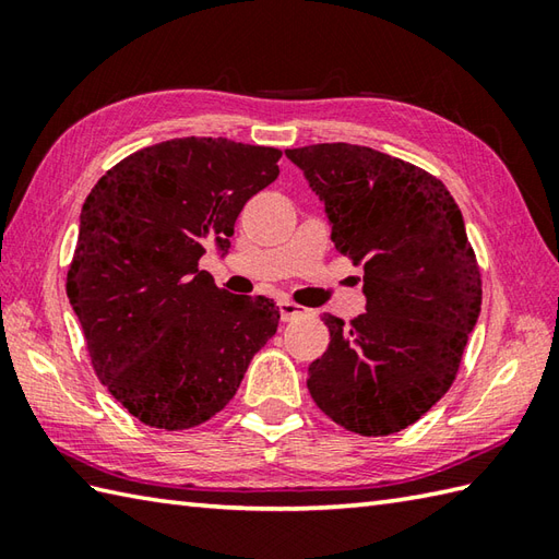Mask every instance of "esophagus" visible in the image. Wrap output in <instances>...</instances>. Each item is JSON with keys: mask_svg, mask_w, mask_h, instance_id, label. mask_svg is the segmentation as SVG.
I'll return each mask as SVG.
<instances>
[{"mask_svg": "<svg viewBox=\"0 0 559 559\" xmlns=\"http://www.w3.org/2000/svg\"><path fill=\"white\" fill-rule=\"evenodd\" d=\"M278 310H281V319H283V322H293V319H298V317L305 314L302 307L290 302V300H281V302H278Z\"/></svg>", "mask_w": 559, "mask_h": 559, "instance_id": "34e87169", "label": "esophagus"}]
</instances>
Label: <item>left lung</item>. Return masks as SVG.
I'll list each match as a JSON object with an SVG mask.
<instances>
[{
  "mask_svg": "<svg viewBox=\"0 0 559 559\" xmlns=\"http://www.w3.org/2000/svg\"><path fill=\"white\" fill-rule=\"evenodd\" d=\"M324 201L336 249L365 271L362 314H324L329 348L307 370L322 413L384 437L420 420L454 384L483 283L466 225L435 175L353 144L288 148Z\"/></svg>",
  "mask_w": 559,
  "mask_h": 559,
  "instance_id": "obj_1",
  "label": "left lung"
}]
</instances>
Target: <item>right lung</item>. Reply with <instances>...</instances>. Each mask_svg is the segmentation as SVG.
Listing matches in <instances>:
<instances>
[{
  "instance_id": "obj_1",
  "label": "right lung",
  "mask_w": 559,
  "mask_h": 559,
  "mask_svg": "<svg viewBox=\"0 0 559 559\" xmlns=\"http://www.w3.org/2000/svg\"><path fill=\"white\" fill-rule=\"evenodd\" d=\"M281 156L221 136L170 139L117 163L83 201L69 302L98 379L148 427L213 418L276 334L273 300L225 293L199 259L209 242L230 247Z\"/></svg>"
}]
</instances>
